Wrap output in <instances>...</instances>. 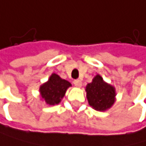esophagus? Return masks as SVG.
Instances as JSON below:
<instances>
[{"label":"esophagus","mask_w":146,"mask_h":146,"mask_svg":"<svg viewBox=\"0 0 146 146\" xmlns=\"http://www.w3.org/2000/svg\"><path fill=\"white\" fill-rule=\"evenodd\" d=\"M73 83L76 87H81V85H82V82H81V80H79V79H75Z\"/></svg>","instance_id":"34e87169"}]
</instances>
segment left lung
Here are the masks:
<instances>
[{"mask_svg":"<svg viewBox=\"0 0 146 146\" xmlns=\"http://www.w3.org/2000/svg\"><path fill=\"white\" fill-rule=\"evenodd\" d=\"M86 91L90 105L97 111H105L114 103V88L105 83L100 75H97L92 82L87 85Z\"/></svg>","mask_w":146,"mask_h":146,"instance_id":"1","label":"left lung"}]
</instances>
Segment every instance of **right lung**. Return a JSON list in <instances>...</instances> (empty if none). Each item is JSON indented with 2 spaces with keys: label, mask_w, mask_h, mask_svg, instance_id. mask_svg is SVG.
<instances>
[{
  "label": "right lung",
  "mask_w": 146,
  "mask_h": 146,
  "mask_svg": "<svg viewBox=\"0 0 146 146\" xmlns=\"http://www.w3.org/2000/svg\"><path fill=\"white\" fill-rule=\"evenodd\" d=\"M70 86L71 84L68 81L62 79L56 74H52L48 81L40 87L41 97L49 105L57 104L60 102L66 90Z\"/></svg>",
  "instance_id": "obj_1"
}]
</instances>
